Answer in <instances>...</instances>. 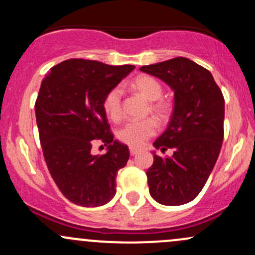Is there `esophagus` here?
Masks as SVG:
<instances>
[{
	"label": "esophagus",
	"mask_w": 255,
	"mask_h": 255,
	"mask_svg": "<svg viewBox=\"0 0 255 255\" xmlns=\"http://www.w3.org/2000/svg\"><path fill=\"white\" fill-rule=\"evenodd\" d=\"M138 149H135V148H129V153H130V155H135V154L138 153Z\"/></svg>",
	"instance_id": "34e87169"
}]
</instances>
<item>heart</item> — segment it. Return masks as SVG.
<instances>
[{
  "mask_svg": "<svg viewBox=\"0 0 255 255\" xmlns=\"http://www.w3.org/2000/svg\"><path fill=\"white\" fill-rule=\"evenodd\" d=\"M130 87L139 92L145 100L150 101L149 110L160 122L168 120L173 105L169 100L163 99V85L151 75H138L130 81ZM122 96L123 91L120 86L112 87L104 97L102 106L107 117L112 121H120L122 117ZM158 126L151 118L140 121H130L118 129L117 138L120 142L132 148H140L146 140L155 134Z\"/></svg>",
  "mask_w": 255,
  "mask_h": 255,
  "instance_id": "1",
  "label": "heart"
}]
</instances>
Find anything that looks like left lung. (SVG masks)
Returning <instances> with one entry per match:
<instances>
[{
	"label": "left lung",
	"mask_w": 255,
	"mask_h": 255,
	"mask_svg": "<svg viewBox=\"0 0 255 255\" xmlns=\"http://www.w3.org/2000/svg\"><path fill=\"white\" fill-rule=\"evenodd\" d=\"M165 81L175 94L174 111L165 132L154 142L146 170L149 192L159 204L179 206L192 201L206 184L223 142L225 99L207 69L186 58H174L140 68Z\"/></svg>",
	"instance_id": "left-lung-1"
}]
</instances>
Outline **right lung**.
I'll use <instances>...</instances> for the list:
<instances>
[{"label":"right lung","mask_w":255,"mask_h":255,"mask_svg":"<svg viewBox=\"0 0 255 255\" xmlns=\"http://www.w3.org/2000/svg\"><path fill=\"white\" fill-rule=\"evenodd\" d=\"M133 69L69 59L43 79L35 101L40 145L54 182L73 204L102 206L115 196L117 171L126 166L129 151L113 140L102 101ZM96 141L109 146L106 154H92Z\"/></svg>","instance_id":"right-lung-1"}]
</instances>
